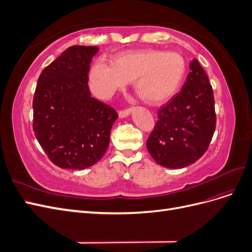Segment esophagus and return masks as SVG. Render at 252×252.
Masks as SVG:
<instances>
[{
	"mask_svg": "<svg viewBox=\"0 0 252 252\" xmlns=\"http://www.w3.org/2000/svg\"><path fill=\"white\" fill-rule=\"evenodd\" d=\"M131 112V108H125V109H122L119 112V117L120 118H125L127 116H129V113Z\"/></svg>",
	"mask_w": 252,
	"mask_h": 252,
	"instance_id": "1",
	"label": "esophagus"
}]
</instances>
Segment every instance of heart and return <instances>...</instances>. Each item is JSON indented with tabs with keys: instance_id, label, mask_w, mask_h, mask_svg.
I'll list each match as a JSON object with an SVG mask.
<instances>
[{
	"instance_id": "obj_1",
	"label": "heart",
	"mask_w": 252,
	"mask_h": 252,
	"mask_svg": "<svg viewBox=\"0 0 252 252\" xmlns=\"http://www.w3.org/2000/svg\"><path fill=\"white\" fill-rule=\"evenodd\" d=\"M187 72L181 55L157 49L121 53L110 64L97 59L91 66L89 85L98 97H110L135 81V89L150 104H163L177 94Z\"/></svg>"
}]
</instances>
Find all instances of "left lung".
Here are the masks:
<instances>
[{
  "mask_svg": "<svg viewBox=\"0 0 252 252\" xmlns=\"http://www.w3.org/2000/svg\"><path fill=\"white\" fill-rule=\"evenodd\" d=\"M182 90L158 110L146 146L155 161L183 168L207 151L217 126L215 97L207 73L193 59Z\"/></svg>",
  "mask_w": 252,
  "mask_h": 252,
  "instance_id": "obj_1",
  "label": "left lung"
}]
</instances>
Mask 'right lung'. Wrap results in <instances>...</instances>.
<instances>
[{
    "instance_id": "obj_1",
    "label": "right lung",
    "mask_w": 252,
    "mask_h": 252,
    "mask_svg": "<svg viewBox=\"0 0 252 252\" xmlns=\"http://www.w3.org/2000/svg\"><path fill=\"white\" fill-rule=\"evenodd\" d=\"M94 46H71L41 72L32 107V128L50 161L85 169L108 148L118 112L90 94L88 75Z\"/></svg>"
}]
</instances>
